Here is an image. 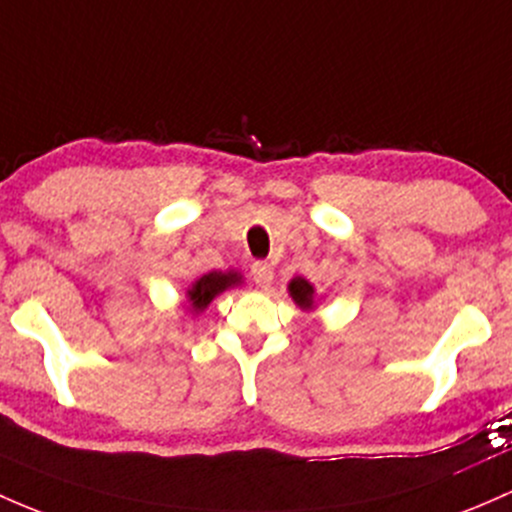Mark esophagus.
<instances>
[{"instance_id":"1","label":"esophagus","mask_w":512,"mask_h":512,"mask_svg":"<svg viewBox=\"0 0 512 512\" xmlns=\"http://www.w3.org/2000/svg\"><path fill=\"white\" fill-rule=\"evenodd\" d=\"M272 277H274L272 265H267V262H255V265H252V279H255L257 287L267 289L272 284Z\"/></svg>"}]
</instances>
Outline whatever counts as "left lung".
<instances>
[{
    "instance_id": "8db88e82",
    "label": "left lung",
    "mask_w": 512,
    "mask_h": 512,
    "mask_svg": "<svg viewBox=\"0 0 512 512\" xmlns=\"http://www.w3.org/2000/svg\"><path fill=\"white\" fill-rule=\"evenodd\" d=\"M289 294H292V299L297 301L301 309H311V304H314V287H311L306 279H292V284H289Z\"/></svg>"
}]
</instances>
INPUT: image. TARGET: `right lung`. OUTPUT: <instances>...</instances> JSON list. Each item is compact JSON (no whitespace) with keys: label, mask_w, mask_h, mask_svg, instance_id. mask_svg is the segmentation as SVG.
Returning <instances> with one entry per match:
<instances>
[{"label":"right lung","mask_w":512,"mask_h":512,"mask_svg":"<svg viewBox=\"0 0 512 512\" xmlns=\"http://www.w3.org/2000/svg\"><path fill=\"white\" fill-rule=\"evenodd\" d=\"M240 277L238 272H208L188 289V301H191V309L193 311H203L208 304H211L215 294H220L223 289L233 287L238 284Z\"/></svg>","instance_id":"1"}]
</instances>
